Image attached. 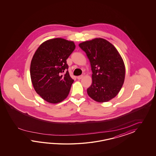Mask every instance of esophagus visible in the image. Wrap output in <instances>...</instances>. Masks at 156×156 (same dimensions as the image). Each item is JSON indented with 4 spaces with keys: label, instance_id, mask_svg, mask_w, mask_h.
I'll return each instance as SVG.
<instances>
[{
    "label": "esophagus",
    "instance_id": "1",
    "mask_svg": "<svg viewBox=\"0 0 156 156\" xmlns=\"http://www.w3.org/2000/svg\"><path fill=\"white\" fill-rule=\"evenodd\" d=\"M83 75H80V76H79L77 77V79L78 80L82 79L83 78Z\"/></svg>",
    "mask_w": 156,
    "mask_h": 156
}]
</instances>
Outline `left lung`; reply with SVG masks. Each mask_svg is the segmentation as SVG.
I'll return each mask as SVG.
<instances>
[{
    "instance_id": "left-lung-1",
    "label": "left lung",
    "mask_w": 156,
    "mask_h": 156,
    "mask_svg": "<svg viewBox=\"0 0 156 156\" xmlns=\"http://www.w3.org/2000/svg\"><path fill=\"white\" fill-rule=\"evenodd\" d=\"M89 59L92 84L87 89L88 95L99 103L109 101L118 95L123 86L126 68L116 48L101 38L86 41L79 44Z\"/></svg>"
}]
</instances>
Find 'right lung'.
Returning <instances> with one entry per match:
<instances>
[{"label": "right lung", "mask_w": 156, "mask_h": 156, "mask_svg": "<svg viewBox=\"0 0 156 156\" xmlns=\"http://www.w3.org/2000/svg\"><path fill=\"white\" fill-rule=\"evenodd\" d=\"M75 48L73 41L56 38L42 43L33 55L30 74L34 89L48 103L57 104L69 95L73 80L66 60Z\"/></svg>", "instance_id": "right-lung-1"}]
</instances>
